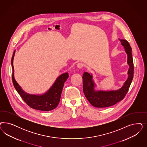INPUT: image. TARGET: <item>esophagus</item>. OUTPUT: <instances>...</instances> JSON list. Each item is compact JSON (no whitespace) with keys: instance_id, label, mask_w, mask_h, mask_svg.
Here are the masks:
<instances>
[{"instance_id":"1","label":"esophagus","mask_w":147,"mask_h":147,"mask_svg":"<svg viewBox=\"0 0 147 147\" xmlns=\"http://www.w3.org/2000/svg\"><path fill=\"white\" fill-rule=\"evenodd\" d=\"M77 66L79 69H82V68H83L84 67V65L82 63H78L77 64Z\"/></svg>"}]
</instances>
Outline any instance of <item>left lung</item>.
<instances>
[{"label":"left lung","mask_w":147,"mask_h":147,"mask_svg":"<svg viewBox=\"0 0 147 147\" xmlns=\"http://www.w3.org/2000/svg\"><path fill=\"white\" fill-rule=\"evenodd\" d=\"M121 44L124 47L125 51L128 55V79L123 86L115 91H95V83L92 80V76L85 72L83 75V90L86 99L90 104L96 108H105L112 106L123 100L128 92L134 77V63L131 53V47L128 41L120 39Z\"/></svg>","instance_id":"8db88e82"}]
</instances>
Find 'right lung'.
Listing matches in <instances>:
<instances>
[{"label":"right lung","instance_id":"1","mask_svg":"<svg viewBox=\"0 0 147 147\" xmlns=\"http://www.w3.org/2000/svg\"><path fill=\"white\" fill-rule=\"evenodd\" d=\"M15 51L11 59L12 67V82L16 90L17 91L22 99L30 107L41 111H50L55 109L59 104L64 83L69 77L68 73H64L59 76L54 84L46 93L41 95H30L22 89L15 80L14 67L13 65Z\"/></svg>","mask_w":147,"mask_h":147}]
</instances>
